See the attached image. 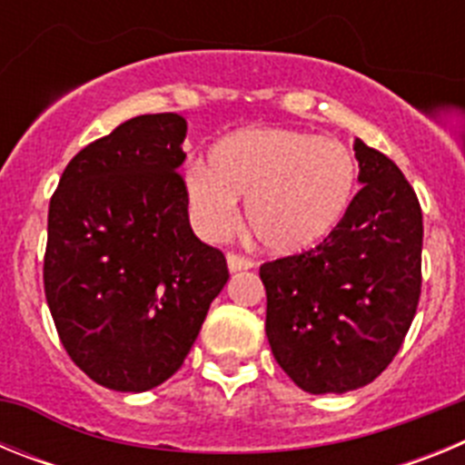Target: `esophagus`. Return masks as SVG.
<instances>
[{"instance_id":"1","label":"esophagus","mask_w":465,"mask_h":465,"mask_svg":"<svg viewBox=\"0 0 465 465\" xmlns=\"http://www.w3.org/2000/svg\"><path fill=\"white\" fill-rule=\"evenodd\" d=\"M228 268L230 272H240V270H252L253 261L246 256H240V253H228Z\"/></svg>"}]
</instances>
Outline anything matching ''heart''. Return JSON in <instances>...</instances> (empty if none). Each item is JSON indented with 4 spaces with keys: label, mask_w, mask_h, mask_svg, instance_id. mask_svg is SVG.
<instances>
[{
    "label": "heart",
    "mask_w": 465,
    "mask_h": 465,
    "mask_svg": "<svg viewBox=\"0 0 465 465\" xmlns=\"http://www.w3.org/2000/svg\"><path fill=\"white\" fill-rule=\"evenodd\" d=\"M359 186V163L342 142L286 127H242L213 143L207 165H193L186 193L207 237L246 223L274 253L307 252L342 223Z\"/></svg>",
    "instance_id": "b5f03b06"
}]
</instances>
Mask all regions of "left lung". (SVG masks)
<instances>
[{
  "label": "left lung",
  "mask_w": 465,
  "mask_h": 465,
  "mask_svg": "<svg viewBox=\"0 0 465 465\" xmlns=\"http://www.w3.org/2000/svg\"><path fill=\"white\" fill-rule=\"evenodd\" d=\"M359 182L342 223L310 252L262 262L265 332L307 393L371 384L398 354L421 295L424 221L391 158L354 142Z\"/></svg>",
  "instance_id": "obj_1"
}]
</instances>
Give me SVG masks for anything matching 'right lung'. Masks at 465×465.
<instances>
[{"instance_id":"1","label":"right lung","mask_w":465,"mask_h":465,"mask_svg":"<svg viewBox=\"0 0 465 465\" xmlns=\"http://www.w3.org/2000/svg\"><path fill=\"white\" fill-rule=\"evenodd\" d=\"M186 127L179 114L121 123L69 160L51 197L48 310L69 359L114 391L170 380L230 277L188 223Z\"/></svg>"}]
</instances>
